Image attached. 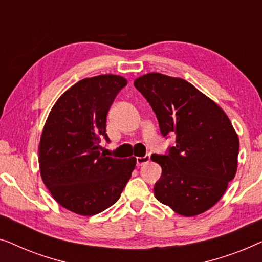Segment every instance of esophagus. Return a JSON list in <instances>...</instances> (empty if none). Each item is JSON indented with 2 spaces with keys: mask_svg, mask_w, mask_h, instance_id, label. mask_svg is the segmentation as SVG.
I'll list each match as a JSON object with an SVG mask.
<instances>
[{
  "mask_svg": "<svg viewBox=\"0 0 262 262\" xmlns=\"http://www.w3.org/2000/svg\"><path fill=\"white\" fill-rule=\"evenodd\" d=\"M150 161V155H145L143 157H137V166L141 167L143 164H146Z\"/></svg>",
  "mask_w": 262,
  "mask_h": 262,
  "instance_id": "1",
  "label": "esophagus"
}]
</instances>
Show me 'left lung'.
Returning <instances> with one entry per match:
<instances>
[{
  "mask_svg": "<svg viewBox=\"0 0 262 262\" xmlns=\"http://www.w3.org/2000/svg\"><path fill=\"white\" fill-rule=\"evenodd\" d=\"M163 137L177 135L166 155H151L162 168L156 199L185 217L211 209L237 170L238 136L223 110L189 82L160 73L136 78Z\"/></svg>",
  "mask_w": 262,
  "mask_h": 262,
  "instance_id": "obj_1",
  "label": "left lung"
}]
</instances>
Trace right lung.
I'll return each mask as SVG.
<instances>
[{"mask_svg":"<svg viewBox=\"0 0 262 262\" xmlns=\"http://www.w3.org/2000/svg\"><path fill=\"white\" fill-rule=\"evenodd\" d=\"M127 84L118 75L83 78L52 107L39 144V169L60 206L93 216L119 199L136 167V157L116 159L100 152L110 142L106 118L118 93Z\"/></svg>","mask_w":262,"mask_h":262,"instance_id":"obj_1","label":"right lung"}]
</instances>
